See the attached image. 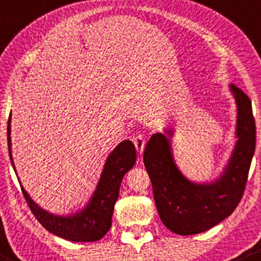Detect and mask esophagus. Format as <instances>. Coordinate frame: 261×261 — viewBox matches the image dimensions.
Instances as JSON below:
<instances>
[{
  "mask_svg": "<svg viewBox=\"0 0 261 261\" xmlns=\"http://www.w3.org/2000/svg\"><path fill=\"white\" fill-rule=\"evenodd\" d=\"M134 145H135L136 151L138 153H143L144 146H145V140H144L143 135H138L135 139H134Z\"/></svg>",
  "mask_w": 261,
  "mask_h": 261,
  "instance_id": "34e87169",
  "label": "esophagus"
}]
</instances>
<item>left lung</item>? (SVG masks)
<instances>
[{
	"instance_id": "left-lung-1",
	"label": "left lung",
	"mask_w": 261,
	"mask_h": 261,
	"mask_svg": "<svg viewBox=\"0 0 261 261\" xmlns=\"http://www.w3.org/2000/svg\"><path fill=\"white\" fill-rule=\"evenodd\" d=\"M229 92L236 105V130L232 153L216 178L192 181L174 161L173 127L151 135L144 150L156 211L164 226L181 236L208 231L231 216L244 194L255 151L256 130L251 100L234 85Z\"/></svg>"
}]
</instances>
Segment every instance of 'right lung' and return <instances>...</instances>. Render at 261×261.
I'll list each match as a JSON object with an SVG mask.
<instances>
[{
	"mask_svg": "<svg viewBox=\"0 0 261 261\" xmlns=\"http://www.w3.org/2000/svg\"><path fill=\"white\" fill-rule=\"evenodd\" d=\"M7 144L11 164L16 172L11 150V113L7 123ZM135 162L136 150L134 144L130 140L121 141L106 159L99 181L88 203L75 213L55 214L45 211L30 198L21 182H19L28 205L47 231L72 242H94L110 231L121 182Z\"/></svg>",
	"mask_w": 261,
	"mask_h": 261,
	"instance_id": "add662e5",
	"label": "right lung"
}]
</instances>
